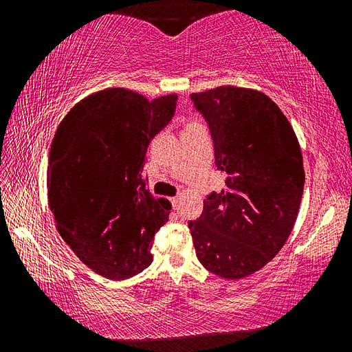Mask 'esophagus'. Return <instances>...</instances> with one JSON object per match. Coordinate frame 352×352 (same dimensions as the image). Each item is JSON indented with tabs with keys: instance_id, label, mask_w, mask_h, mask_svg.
Wrapping results in <instances>:
<instances>
[{
	"instance_id": "obj_1",
	"label": "esophagus",
	"mask_w": 352,
	"mask_h": 352,
	"mask_svg": "<svg viewBox=\"0 0 352 352\" xmlns=\"http://www.w3.org/2000/svg\"><path fill=\"white\" fill-rule=\"evenodd\" d=\"M170 204L174 206V210H178V204H180V197H172Z\"/></svg>"
}]
</instances>
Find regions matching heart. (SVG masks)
<instances>
[{
    "label": "heart",
    "instance_id": "obj_1",
    "mask_svg": "<svg viewBox=\"0 0 352 352\" xmlns=\"http://www.w3.org/2000/svg\"><path fill=\"white\" fill-rule=\"evenodd\" d=\"M189 126H199V122H195V121H189V122L186 124V127H189Z\"/></svg>",
    "mask_w": 352,
    "mask_h": 352
}]
</instances>
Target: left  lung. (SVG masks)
Masks as SVG:
<instances>
[{
  "mask_svg": "<svg viewBox=\"0 0 352 352\" xmlns=\"http://www.w3.org/2000/svg\"><path fill=\"white\" fill-rule=\"evenodd\" d=\"M206 119L225 188L211 192L190 220L195 253L226 279L253 275L275 258L300 211L305 169L296 135L264 93L233 85L192 93Z\"/></svg>",
  "mask_w": 352,
  "mask_h": 352,
  "instance_id": "obj_1",
  "label": "left lung"
}]
</instances>
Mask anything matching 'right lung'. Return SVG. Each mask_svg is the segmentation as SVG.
<instances>
[{
	"instance_id": "obj_1",
	"label": "right lung",
	"mask_w": 352,
	"mask_h": 352,
	"mask_svg": "<svg viewBox=\"0 0 352 352\" xmlns=\"http://www.w3.org/2000/svg\"><path fill=\"white\" fill-rule=\"evenodd\" d=\"M177 99L107 88L77 102L58 124L47 164L50 208L62 239L100 276L121 281L152 264L153 236L172 205L148 192L142 168Z\"/></svg>"
}]
</instances>
